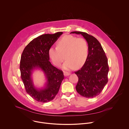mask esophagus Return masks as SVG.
Returning a JSON list of instances; mask_svg holds the SVG:
<instances>
[{"mask_svg": "<svg viewBox=\"0 0 129 129\" xmlns=\"http://www.w3.org/2000/svg\"><path fill=\"white\" fill-rule=\"evenodd\" d=\"M71 74L70 73H68V72H64V76H68V75H70Z\"/></svg>", "mask_w": 129, "mask_h": 129, "instance_id": "1", "label": "esophagus"}]
</instances>
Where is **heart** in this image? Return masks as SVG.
I'll use <instances>...</instances> for the list:
<instances>
[{
	"mask_svg": "<svg viewBox=\"0 0 129 129\" xmlns=\"http://www.w3.org/2000/svg\"><path fill=\"white\" fill-rule=\"evenodd\" d=\"M88 45L83 38L72 35H65L56 43V47H52L49 50V55L53 63L59 67L63 61L64 70H71L82 67L85 62L88 55Z\"/></svg>",
	"mask_w": 129,
	"mask_h": 129,
	"instance_id": "b5f03b06",
	"label": "heart"
}]
</instances>
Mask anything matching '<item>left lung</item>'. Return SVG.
<instances>
[{"label": "left lung", "instance_id": "1", "mask_svg": "<svg viewBox=\"0 0 129 129\" xmlns=\"http://www.w3.org/2000/svg\"><path fill=\"white\" fill-rule=\"evenodd\" d=\"M71 33L82 35L87 42L89 48L85 62L80 70L75 72L78 77L76 90L83 97H95L102 92L108 81L107 57L101 45L95 37L82 32Z\"/></svg>", "mask_w": 129, "mask_h": 129}]
</instances>
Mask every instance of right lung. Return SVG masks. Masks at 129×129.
I'll return each mask as SVG.
<instances>
[{
	"label": "right lung",
	"mask_w": 129,
	"mask_h": 129,
	"mask_svg": "<svg viewBox=\"0 0 129 129\" xmlns=\"http://www.w3.org/2000/svg\"><path fill=\"white\" fill-rule=\"evenodd\" d=\"M62 33L43 34L37 37L26 46L22 54L20 64L21 79L26 92L38 102L45 103L54 99L64 78L62 71L49 61V55L50 48ZM36 68L44 72L47 79L45 87L41 90L35 87L31 79L32 72Z\"/></svg>",
	"instance_id": "right-lung-1"
}]
</instances>
